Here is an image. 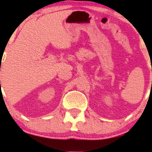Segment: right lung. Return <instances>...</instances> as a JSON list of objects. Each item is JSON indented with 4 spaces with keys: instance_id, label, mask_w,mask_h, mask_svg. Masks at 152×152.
I'll use <instances>...</instances> for the list:
<instances>
[{
    "instance_id": "obj_1",
    "label": "right lung",
    "mask_w": 152,
    "mask_h": 152,
    "mask_svg": "<svg viewBox=\"0 0 152 152\" xmlns=\"http://www.w3.org/2000/svg\"><path fill=\"white\" fill-rule=\"evenodd\" d=\"M0 82H1V81H0Z\"/></svg>"
}]
</instances>
